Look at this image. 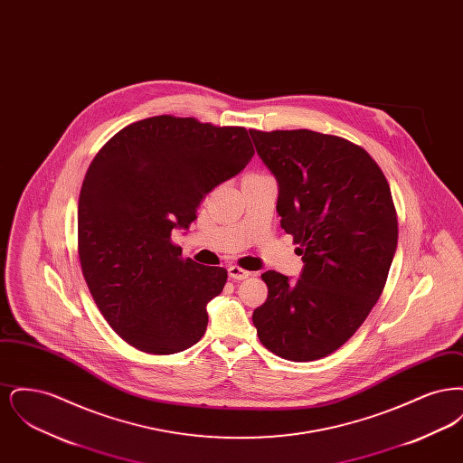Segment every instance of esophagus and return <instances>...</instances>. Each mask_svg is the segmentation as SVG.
Segmentation results:
<instances>
[{
  "mask_svg": "<svg viewBox=\"0 0 463 463\" xmlns=\"http://www.w3.org/2000/svg\"><path fill=\"white\" fill-rule=\"evenodd\" d=\"M227 272H229V278H231V279H236V281H241V279H246V278L250 276L248 270H244V269L238 267V265H231V267L227 269Z\"/></svg>",
  "mask_w": 463,
  "mask_h": 463,
  "instance_id": "esophagus-1",
  "label": "esophagus"
}]
</instances>
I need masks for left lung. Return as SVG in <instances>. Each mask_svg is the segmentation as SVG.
<instances>
[{
    "mask_svg": "<svg viewBox=\"0 0 463 463\" xmlns=\"http://www.w3.org/2000/svg\"><path fill=\"white\" fill-rule=\"evenodd\" d=\"M278 182L281 227L304 269L298 281L267 270L253 325L270 353L314 361L342 347L382 295L397 248L387 178L363 147L310 130H250Z\"/></svg>",
    "mask_w": 463,
    "mask_h": 463,
    "instance_id": "1",
    "label": "left lung"
}]
</instances>
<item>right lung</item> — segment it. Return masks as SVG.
<instances>
[{
  "label": "right lung",
  "instance_id": "obj_1",
  "mask_svg": "<svg viewBox=\"0 0 463 463\" xmlns=\"http://www.w3.org/2000/svg\"><path fill=\"white\" fill-rule=\"evenodd\" d=\"M253 155L246 128L165 114L128 125L93 157L78 203L80 262L95 304L135 349L180 353L204 335L227 270L182 260L172 232L187 231L204 196Z\"/></svg>",
  "mask_w": 463,
  "mask_h": 463
}]
</instances>
